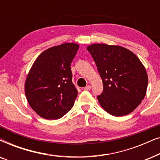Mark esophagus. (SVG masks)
<instances>
[{
  "label": "esophagus",
  "instance_id": "1",
  "mask_svg": "<svg viewBox=\"0 0 160 160\" xmlns=\"http://www.w3.org/2000/svg\"><path fill=\"white\" fill-rule=\"evenodd\" d=\"M84 90H87V91L90 90V89H91V86H90V85H87V87H84Z\"/></svg>",
  "mask_w": 160,
  "mask_h": 160
}]
</instances>
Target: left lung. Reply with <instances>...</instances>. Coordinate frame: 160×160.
Returning <instances> with one entry per match:
<instances>
[{"instance_id":"1","label":"left lung","mask_w":160,"mask_h":160,"mask_svg":"<svg viewBox=\"0 0 160 160\" xmlns=\"http://www.w3.org/2000/svg\"><path fill=\"white\" fill-rule=\"evenodd\" d=\"M98 68L103 90L97 98L100 106L115 117L132 112L145 98L148 76L141 60L119 46L92 44L87 48Z\"/></svg>"}]
</instances>
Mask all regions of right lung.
Wrapping results in <instances>:
<instances>
[{"label":"right lung","instance_id":"right-lung-1","mask_svg":"<svg viewBox=\"0 0 160 160\" xmlns=\"http://www.w3.org/2000/svg\"><path fill=\"white\" fill-rule=\"evenodd\" d=\"M78 48L73 43L49 48L30 70L25 95L30 107L43 119H60L73 106L78 91L72 82L71 64Z\"/></svg>","mask_w":160,"mask_h":160}]
</instances>
